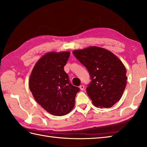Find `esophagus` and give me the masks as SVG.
Instances as JSON below:
<instances>
[{
  "label": "esophagus",
  "instance_id": "34e87169",
  "mask_svg": "<svg viewBox=\"0 0 147 147\" xmlns=\"http://www.w3.org/2000/svg\"><path fill=\"white\" fill-rule=\"evenodd\" d=\"M80 90H82V91H83V90H84V89H85V86H84V85H80Z\"/></svg>",
  "mask_w": 147,
  "mask_h": 147
}]
</instances>
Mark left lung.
Returning <instances> with one entry per match:
<instances>
[{"mask_svg": "<svg viewBox=\"0 0 147 147\" xmlns=\"http://www.w3.org/2000/svg\"><path fill=\"white\" fill-rule=\"evenodd\" d=\"M88 70L91 82L86 92L96 107L110 108L121 98L126 86V69L117 57L107 50L90 47L73 52Z\"/></svg>", "mask_w": 147, "mask_h": 147, "instance_id": "8db88e82", "label": "left lung"}]
</instances>
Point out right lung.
I'll use <instances>...</instances> for the list:
<instances>
[{"instance_id": "obj_1", "label": "right lung", "mask_w": 147, "mask_h": 147, "mask_svg": "<svg viewBox=\"0 0 147 147\" xmlns=\"http://www.w3.org/2000/svg\"><path fill=\"white\" fill-rule=\"evenodd\" d=\"M70 52H49L36 62L29 81L35 100L49 113L54 115L68 114L74 106L80 88L70 83L64 67Z\"/></svg>"}]
</instances>
